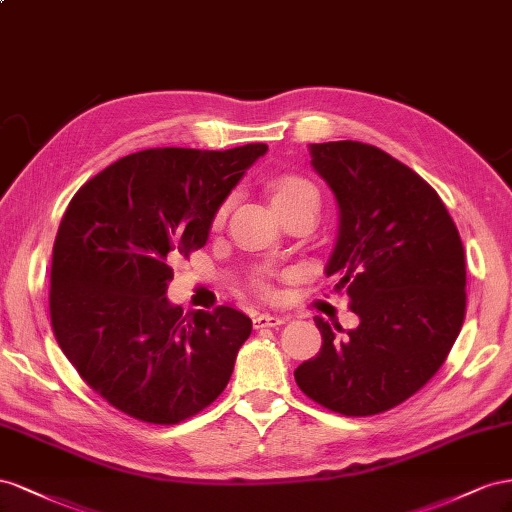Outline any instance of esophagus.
Wrapping results in <instances>:
<instances>
[{
	"label": "esophagus",
	"instance_id": "1",
	"mask_svg": "<svg viewBox=\"0 0 512 512\" xmlns=\"http://www.w3.org/2000/svg\"><path fill=\"white\" fill-rule=\"evenodd\" d=\"M285 321H287V317H285V315L259 313V315H255V319H253V324H255V328H276V326H281V324H285Z\"/></svg>",
	"mask_w": 512,
	"mask_h": 512
}]
</instances>
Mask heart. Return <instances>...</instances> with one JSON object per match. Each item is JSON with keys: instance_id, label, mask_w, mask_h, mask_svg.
<instances>
[{"instance_id": "heart-1", "label": "heart", "mask_w": 512, "mask_h": 512, "mask_svg": "<svg viewBox=\"0 0 512 512\" xmlns=\"http://www.w3.org/2000/svg\"><path fill=\"white\" fill-rule=\"evenodd\" d=\"M270 191H272V206H274V210L285 208V206H294V203H304V201H313V203H317V206H319L317 188L309 180L300 178V175H283V178L272 182ZM225 212H227V206H223L221 210H218V214L214 218L216 225L223 223ZM257 287L264 291V294H270V287H268V283L264 279L257 281Z\"/></svg>"}]
</instances>
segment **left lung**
<instances>
[{
    "label": "left lung",
    "mask_w": 512,
    "mask_h": 512,
    "mask_svg": "<svg viewBox=\"0 0 512 512\" xmlns=\"http://www.w3.org/2000/svg\"><path fill=\"white\" fill-rule=\"evenodd\" d=\"M337 201L326 276L360 324L315 317L321 349L294 371L300 390L345 416L410 399L442 367L465 317V255L440 195L397 158L360 141L311 143Z\"/></svg>",
    "instance_id": "obj_1"
}]
</instances>
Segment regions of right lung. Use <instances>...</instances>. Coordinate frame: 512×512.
<instances>
[{"instance_id":"add662e5","label":"right lung","mask_w":512,"mask_h":512,"mask_svg":"<svg viewBox=\"0 0 512 512\" xmlns=\"http://www.w3.org/2000/svg\"><path fill=\"white\" fill-rule=\"evenodd\" d=\"M268 152L160 148L120 158L79 188L57 231L51 326L64 356L120 412L154 425L221 394L253 321L167 300L173 264L206 246L246 169Z\"/></svg>"}]
</instances>
